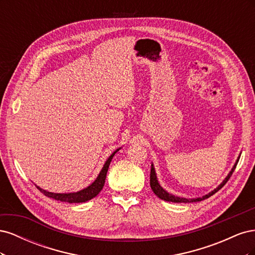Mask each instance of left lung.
Masks as SVG:
<instances>
[{"mask_svg": "<svg viewBox=\"0 0 255 255\" xmlns=\"http://www.w3.org/2000/svg\"><path fill=\"white\" fill-rule=\"evenodd\" d=\"M239 157H241V154H239V156L237 157L236 161L234 166L232 167V169H231V171L228 173V175L226 176V179L223 180L220 185H218L217 187H216L214 190H212L211 192H208L207 195L203 196V197H200V198H194V199H186V198H181V197H177V196H174L172 194H169V192L167 190H165L163 187L160 186V184L157 180V176H156V171H155V168H154V165L151 164V173H150V186L153 190L154 194H155L159 199L164 200V201H167V202H174V203H190V202H199V201H202V200H205L207 198H210L211 196H213L215 192H217L220 188H222L223 186H225V184L229 181V179L231 177V175H232V173L234 172L235 168H236V165L238 163L239 160Z\"/></svg>", "mask_w": 255, "mask_h": 255, "instance_id": "obj_1", "label": "left lung"}]
</instances>
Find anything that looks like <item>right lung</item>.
<instances>
[{
    "instance_id": "1",
    "label": "right lung",
    "mask_w": 255,
    "mask_h": 255,
    "mask_svg": "<svg viewBox=\"0 0 255 255\" xmlns=\"http://www.w3.org/2000/svg\"><path fill=\"white\" fill-rule=\"evenodd\" d=\"M121 148H118L117 150H115L111 156L106 159V161L103 165V168L101 169V171L98 174L97 179L92 182L89 186H87L86 188L81 189L79 191L75 192H67V194H57V192H51L45 189L40 188L39 186L36 187L39 189L43 195H45L49 198H52L54 200H57V201H61V202H68V203H83V202H87L89 200H91L92 198H95L96 196L99 195V192L102 190L104 183H105V179H106V174H107V170H109V167L111 165V161L113 159V157L115 156V154L117 153Z\"/></svg>"
}]
</instances>
